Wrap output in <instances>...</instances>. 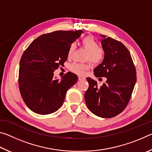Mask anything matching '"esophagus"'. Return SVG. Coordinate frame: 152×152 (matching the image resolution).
<instances>
[{
  "label": "esophagus",
  "instance_id": "1",
  "mask_svg": "<svg viewBox=\"0 0 152 152\" xmlns=\"http://www.w3.org/2000/svg\"><path fill=\"white\" fill-rule=\"evenodd\" d=\"M86 78H84V77H82V76H79L78 77V80H85Z\"/></svg>",
  "mask_w": 152,
  "mask_h": 152
}]
</instances>
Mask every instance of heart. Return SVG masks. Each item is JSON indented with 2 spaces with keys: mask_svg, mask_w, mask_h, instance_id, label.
Masks as SVG:
<instances>
[{
  "mask_svg": "<svg viewBox=\"0 0 152 152\" xmlns=\"http://www.w3.org/2000/svg\"><path fill=\"white\" fill-rule=\"evenodd\" d=\"M82 46L87 50L86 60H89L93 64H99L104 58V51L102 48L98 47V43L94 37L88 35L81 41ZM76 45L71 44L68 50V56L69 57L72 55L75 50ZM70 70L74 73L80 76H84L89 70L90 65L88 63H73L70 67Z\"/></svg>",
  "mask_w": 152,
  "mask_h": 152,
  "instance_id": "b5f03b06",
  "label": "heart"
}]
</instances>
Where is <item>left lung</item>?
<instances>
[{
	"label": "left lung",
	"mask_w": 152,
	"mask_h": 152,
	"mask_svg": "<svg viewBox=\"0 0 152 152\" xmlns=\"http://www.w3.org/2000/svg\"><path fill=\"white\" fill-rule=\"evenodd\" d=\"M101 36L104 57L94 69V74L96 77H105L107 81L99 88L96 81L87 78L89 87L84 99L93 114L111 118L127 107L136 83V70L129 51L121 42Z\"/></svg>",
	"instance_id": "1"
}]
</instances>
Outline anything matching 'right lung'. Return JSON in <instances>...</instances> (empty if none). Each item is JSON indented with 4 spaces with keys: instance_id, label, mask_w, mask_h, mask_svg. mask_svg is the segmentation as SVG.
I'll return each mask as SVG.
<instances>
[{
    "instance_id": "1",
    "label": "right lung",
    "mask_w": 152,
    "mask_h": 152,
    "mask_svg": "<svg viewBox=\"0 0 152 152\" xmlns=\"http://www.w3.org/2000/svg\"><path fill=\"white\" fill-rule=\"evenodd\" d=\"M82 33L56 31L42 35L23 53L19 86L25 103L32 111L48 115L62 106L67 91L78 81V76L68 72L61 80L56 79L53 72L64 65L70 46Z\"/></svg>"
}]
</instances>
